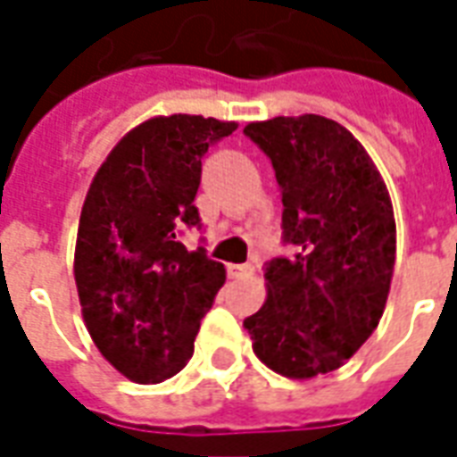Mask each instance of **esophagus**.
Wrapping results in <instances>:
<instances>
[{
  "instance_id": "obj_1",
  "label": "esophagus",
  "mask_w": 457,
  "mask_h": 457,
  "mask_svg": "<svg viewBox=\"0 0 457 457\" xmlns=\"http://www.w3.org/2000/svg\"><path fill=\"white\" fill-rule=\"evenodd\" d=\"M228 271L232 278H247L254 271V267L252 264H229Z\"/></svg>"
}]
</instances>
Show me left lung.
<instances>
[{
  "instance_id": "1",
  "label": "left lung",
  "mask_w": 457,
  "mask_h": 457,
  "mask_svg": "<svg viewBox=\"0 0 457 457\" xmlns=\"http://www.w3.org/2000/svg\"><path fill=\"white\" fill-rule=\"evenodd\" d=\"M245 134L277 170L284 242L296 249L267 262V301L245 328L269 370L311 379L343 367L379 326L396 259L392 198L337 121L274 117Z\"/></svg>"
}]
</instances>
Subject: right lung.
<instances>
[{
  "label": "right lung",
  "mask_w": 457,
  "mask_h": 457,
  "mask_svg": "<svg viewBox=\"0 0 457 457\" xmlns=\"http://www.w3.org/2000/svg\"><path fill=\"white\" fill-rule=\"evenodd\" d=\"M235 129L200 114L151 117L117 141L85 195L73 262L83 320L131 382L159 384L188 364L225 284V267L176 235L200 225V159Z\"/></svg>",
  "instance_id": "add662e5"
}]
</instances>
